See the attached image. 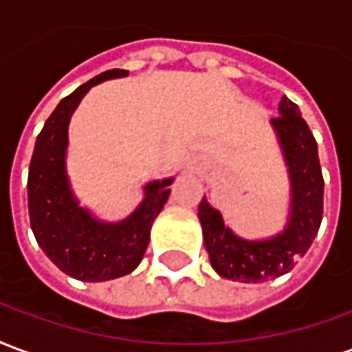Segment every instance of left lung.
<instances>
[{
    "mask_svg": "<svg viewBox=\"0 0 352 352\" xmlns=\"http://www.w3.org/2000/svg\"><path fill=\"white\" fill-rule=\"evenodd\" d=\"M272 126L290 177V213L283 232L270 239H243L224 224L222 214L207 204L198 207L204 245L213 270L221 277L239 283H264L288 273L317 236L322 221L324 179L318 162L317 141L296 103L280 98L279 116Z\"/></svg>",
    "mask_w": 352,
    "mask_h": 352,
    "instance_id": "8db88e82",
    "label": "left lung"
}]
</instances>
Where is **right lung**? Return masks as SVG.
Here are the masks:
<instances>
[{"instance_id":"obj_1","label":"right lung","mask_w":352,"mask_h":352,"mask_svg":"<svg viewBox=\"0 0 352 352\" xmlns=\"http://www.w3.org/2000/svg\"><path fill=\"white\" fill-rule=\"evenodd\" d=\"M111 69L85 82L58 103L35 141L28 175L30 222L43 252L67 275L100 283L128 275L139 265L154 219L169 198L173 177L145 184V198L120 222H103L79 206L65 171L67 128L85 94L107 79L126 77Z\"/></svg>"}]
</instances>
